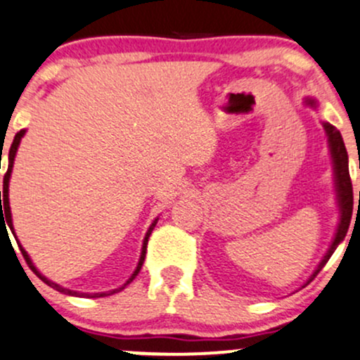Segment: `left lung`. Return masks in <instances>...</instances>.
<instances>
[{"label":"left lung","mask_w":360,"mask_h":360,"mask_svg":"<svg viewBox=\"0 0 360 360\" xmlns=\"http://www.w3.org/2000/svg\"><path fill=\"white\" fill-rule=\"evenodd\" d=\"M307 103L314 105L312 100H307ZM324 128H326V133H328L333 161H335L336 187H338V201H340V207H342V218H340V227H338V232H336L335 240H333L331 248H329V251L326 253V257L322 258V262L319 263L317 270L314 272V276L310 277V281L321 272V269L328 263L329 258H331V255L335 253V250L338 248V244L345 239L348 225H350L352 210H354V192H352V180H350V173H348V154L345 149V143H343L342 135H340L338 129H335V126L324 123ZM359 199H360V194H359Z\"/></svg>","instance_id":"1"}]
</instances>
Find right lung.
<instances>
[{
  "instance_id": "1",
  "label": "right lung",
  "mask_w": 360,
  "mask_h": 360,
  "mask_svg": "<svg viewBox=\"0 0 360 360\" xmlns=\"http://www.w3.org/2000/svg\"><path fill=\"white\" fill-rule=\"evenodd\" d=\"M24 133H25V129H20V131H18L17 135H15L13 143H12V147H10V153H8V169H6V173H5V179H3V191H0V211H1V218H6V224L10 225V229H12V231H13V227H12V214H10V202H8V181H10V173H12V168H13V159H15V154H17V147H18V143H20V139H22V136H24ZM1 198L4 199L3 203L1 202ZM3 210L6 211L5 217H2ZM1 218H0V221H1ZM155 224H158V218H155L154 224L150 225L149 231H147L146 239H143V246H142V255H140V262H139V265H136V270H135V272H133V276L129 277L128 281H126V284L131 283V281L135 279V277H136V274L140 272V269H142L143 260H146V253H147V243H149V237H150V234H153V231H154ZM13 236H15V232H13ZM18 248H20L22 257H24V260H25V263H27V265H29V269H31L32 272H34L36 276H38L39 279L43 281V283H46L48 286H51V288H53V290H57V291L64 292V295H70V296H88V298H100V296H109V295H114V292L121 291V290H123V288L126 286V284H124V286H123V288H120V290H112V291H107V292H91V295H88V292H77V291L65 290V288L58 286V284L51 283V281H48L46 277L41 276V274H39L38 270H36V266L32 265L31 258H29V255L25 253L24 248H22V246H18Z\"/></svg>"
}]
</instances>
